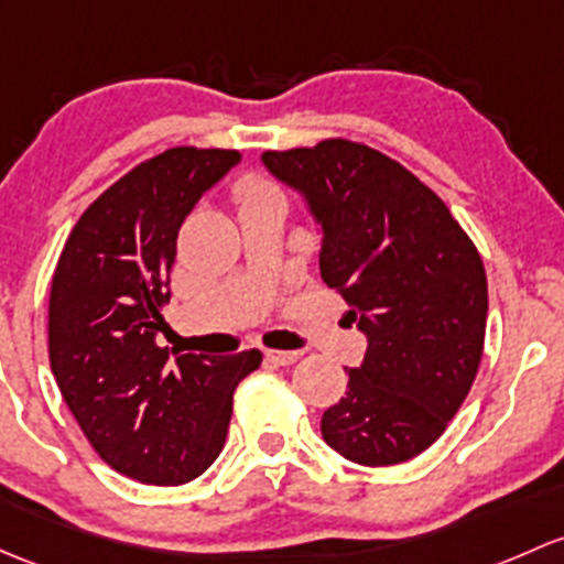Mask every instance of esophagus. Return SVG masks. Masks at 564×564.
Wrapping results in <instances>:
<instances>
[{
	"label": "esophagus",
	"instance_id": "esophagus-1",
	"mask_svg": "<svg viewBox=\"0 0 564 564\" xmlns=\"http://www.w3.org/2000/svg\"><path fill=\"white\" fill-rule=\"evenodd\" d=\"M264 357L270 359V361H275V365H294V361H297L302 354L300 351H264Z\"/></svg>",
	"mask_w": 564,
	"mask_h": 564
}]
</instances>
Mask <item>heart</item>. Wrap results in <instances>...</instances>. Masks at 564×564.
<instances>
[{
    "label": "heart",
    "instance_id": "1",
    "mask_svg": "<svg viewBox=\"0 0 564 564\" xmlns=\"http://www.w3.org/2000/svg\"><path fill=\"white\" fill-rule=\"evenodd\" d=\"M267 197H278V192L264 181V177L251 175V177H242V181L237 183V199H240V205L257 203V199H267Z\"/></svg>",
    "mask_w": 564,
    "mask_h": 564
}]
</instances>
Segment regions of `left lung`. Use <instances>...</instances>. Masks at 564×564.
<instances>
[{
  "mask_svg": "<svg viewBox=\"0 0 564 564\" xmlns=\"http://www.w3.org/2000/svg\"><path fill=\"white\" fill-rule=\"evenodd\" d=\"M262 162L305 194L324 229V283L367 335L346 397L324 411V441L365 467L413 459L481 365L489 292L476 242L430 186L365 142L329 138Z\"/></svg>",
  "mask_w": 564,
  "mask_h": 564,
  "instance_id": "1",
  "label": "left lung"
}]
</instances>
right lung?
Wrapping results in <instances>:
<instances>
[{"label": "right lung", "mask_w": 564, "mask_h": 564, "mask_svg": "<svg viewBox=\"0 0 564 564\" xmlns=\"http://www.w3.org/2000/svg\"><path fill=\"white\" fill-rule=\"evenodd\" d=\"M237 151L177 145L145 159L83 210L53 270L47 357L94 452L140 484L177 486L221 454L237 383L262 351L235 357L156 346L177 229Z\"/></svg>", "instance_id": "add662e5"}]
</instances>
